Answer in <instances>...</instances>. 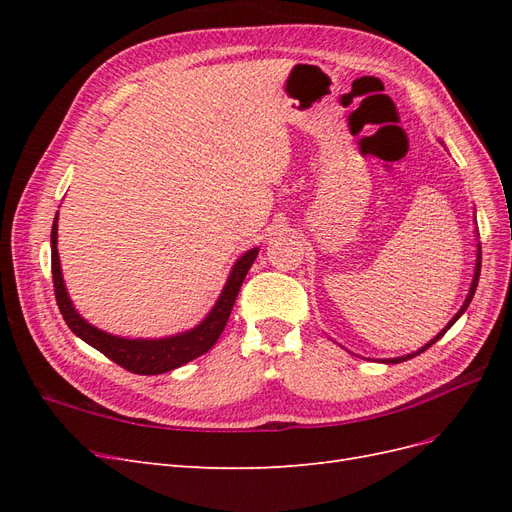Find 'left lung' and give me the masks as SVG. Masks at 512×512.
Returning <instances> with one entry per match:
<instances>
[{"label": "left lung", "mask_w": 512, "mask_h": 512, "mask_svg": "<svg viewBox=\"0 0 512 512\" xmlns=\"http://www.w3.org/2000/svg\"><path fill=\"white\" fill-rule=\"evenodd\" d=\"M478 275H480V243H478V252H476V267H474V277H472V284H470V292H468V297H466V301H463V305H461V309H459V312L451 318V322H448L446 324V327L436 335V337H433L431 339V342L429 344H425L421 350H416V352H412V354H406V356H397V359H384V363H401V361H408V359H412V356H416V354H421V352H425L427 348H431L433 344H436L438 342V339L448 331V329H451L453 327V324L459 320V316L463 314V312H466V309H468V305H470V301H472V297H474V292H476V286H478Z\"/></svg>", "instance_id": "left-lung-1"}]
</instances>
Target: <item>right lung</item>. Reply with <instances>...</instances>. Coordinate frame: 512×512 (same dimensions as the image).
<instances>
[{
	"label": "right lung",
	"instance_id": "add662e5",
	"mask_svg": "<svg viewBox=\"0 0 512 512\" xmlns=\"http://www.w3.org/2000/svg\"><path fill=\"white\" fill-rule=\"evenodd\" d=\"M59 215V213H57ZM57 215L53 220L51 230V269H53V288H55V299L59 305V312L64 316L70 331L81 337L91 348L100 350L104 356H108L113 363L121 365L123 369L132 371V374L141 376H156L166 374V371H173L185 363H190L196 356L205 354L218 342L228 316L232 312V305L239 294V288L245 280L247 271L254 265L258 256V247H252L250 252H245L232 267L226 286L220 294L218 303L213 305L207 318L198 324V327L183 331L179 335H170L162 339H128L111 335L106 331H100L94 324H89L79 312H76L68 290L64 284V275H61L59 265V252H57Z\"/></svg>",
	"mask_w": 512,
	"mask_h": 512
}]
</instances>
